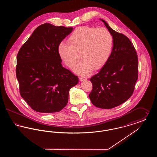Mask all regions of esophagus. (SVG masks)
I'll return each instance as SVG.
<instances>
[{"label": "esophagus", "instance_id": "obj_1", "mask_svg": "<svg viewBox=\"0 0 157 157\" xmlns=\"http://www.w3.org/2000/svg\"><path fill=\"white\" fill-rule=\"evenodd\" d=\"M85 80H87V77H86V76H81L80 78V81H83Z\"/></svg>", "mask_w": 157, "mask_h": 157}]
</instances>
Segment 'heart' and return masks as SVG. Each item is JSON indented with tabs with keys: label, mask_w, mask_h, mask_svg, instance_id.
<instances>
[{
	"label": "heart",
	"mask_w": 157,
	"mask_h": 157,
	"mask_svg": "<svg viewBox=\"0 0 157 157\" xmlns=\"http://www.w3.org/2000/svg\"><path fill=\"white\" fill-rule=\"evenodd\" d=\"M69 45L61 42L58 48L60 59L69 67H74L76 73L86 75L93 69L102 67L109 59L113 48V37L105 28L81 26L75 29L67 38Z\"/></svg>",
	"instance_id": "1"
}]
</instances>
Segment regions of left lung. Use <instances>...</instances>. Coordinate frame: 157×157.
Here are the masks:
<instances>
[{"instance_id":"8db88e82","label":"left lung","mask_w":157,"mask_h":157,"mask_svg":"<svg viewBox=\"0 0 157 157\" xmlns=\"http://www.w3.org/2000/svg\"><path fill=\"white\" fill-rule=\"evenodd\" d=\"M101 21L112 35L113 48L106 63L90 79L93 88L89 97L98 108L111 109L132 96L138 79V56L126 36L113 30L104 20Z\"/></svg>"}]
</instances>
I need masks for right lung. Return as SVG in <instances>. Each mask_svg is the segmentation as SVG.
Instances as JSON below:
<instances>
[{"label":"right lung","mask_w":157,"mask_h":157,"mask_svg":"<svg viewBox=\"0 0 157 157\" xmlns=\"http://www.w3.org/2000/svg\"><path fill=\"white\" fill-rule=\"evenodd\" d=\"M73 28L40 25L20 49L16 74L21 97L32 109L50 113L67 104L69 92L78 78L63 67L58 52L60 43Z\"/></svg>","instance_id":"obj_1"}]
</instances>
